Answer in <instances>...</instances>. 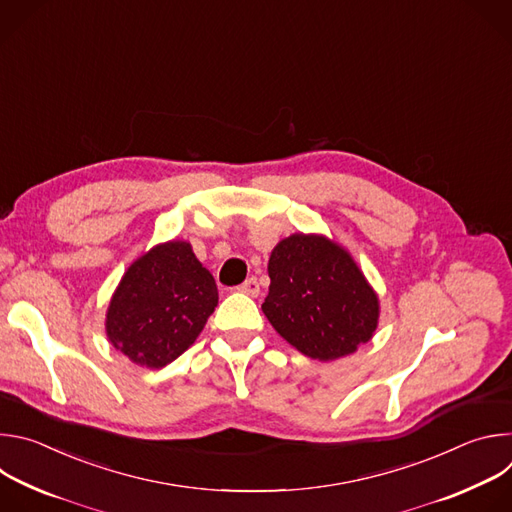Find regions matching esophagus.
Returning a JSON list of instances; mask_svg holds the SVG:
<instances>
[{
	"label": "esophagus",
	"instance_id": "obj_1",
	"mask_svg": "<svg viewBox=\"0 0 512 512\" xmlns=\"http://www.w3.org/2000/svg\"><path fill=\"white\" fill-rule=\"evenodd\" d=\"M237 289L243 291V294L255 298V296H259V281H257V277H249V279H245Z\"/></svg>",
	"mask_w": 512,
	"mask_h": 512
}]
</instances>
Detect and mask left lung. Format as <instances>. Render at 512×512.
I'll list each match as a JSON object with an SVG mask.
<instances>
[{
  "label": "left lung",
  "mask_w": 512,
  "mask_h": 512,
  "mask_svg": "<svg viewBox=\"0 0 512 512\" xmlns=\"http://www.w3.org/2000/svg\"><path fill=\"white\" fill-rule=\"evenodd\" d=\"M263 314L302 354L334 360L369 342L379 298L352 257L318 235H291L269 257Z\"/></svg>",
  "instance_id": "obj_1"
}]
</instances>
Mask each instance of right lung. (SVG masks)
I'll return each mask as SVG.
<instances>
[{"instance_id": "1", "label": "right lung", "mask_w": 512, "mask_h": 512, "mask_svg": "<svg viewBox=\"0 0 512 512\" xmlns=\"http://www.w3.org/2000/svg\"><path fill=\"white\" fill-rule=\"evenodd\" d=\"M218 304L214 277L184 241L139 257L107 312L111 344L141 367L162 369L188 350Z\"/></svg>"}]
</instances>
